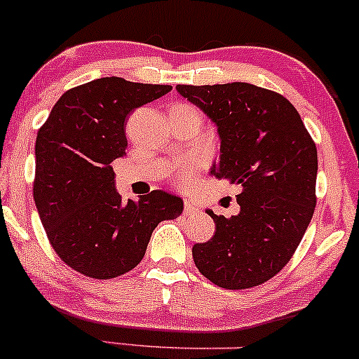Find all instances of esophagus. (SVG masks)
Returning a JSON list of instances; mask_svg holds the SVG:
<instances>
[{
    "label": "esophagus",
    "instance_id": "esophagus-1",
    "mask_svg": "<svg viewBox=\"0 0 359 359\" xmlns=\"http://www.w3.org/2000/svg\"><path fill=\"white\" fill-rule=\"evenodd\" d=\"M199 209H197L196 204H192L191 201H185L184 203V214L185 216H191V214H196Z\"/></svg>",
    "mask_w": 359,
    "mask_h": 359
}]
</instances>
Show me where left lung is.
Here are the masks:
<instances>
[{
	"instance_id": "obj_1",
	"label": "left lung",
	"mask_w": 359,
	"mask_h": 359,
	"mask_svg": "<svg viewBox=\"0 0 359 359\" xmlns=\"http://www.w3.org/2000/svg\"><path fill=\"white\" fill-rule=\"evenodd\" d=\"M217 126L221 155L211 175L240 185V212L208 209L216 233L192 248L214 285L240 290L278 273L302 241L316 208L317 148L292 102L248 82L177 86Z\"/></svg>"
}]
</instances>
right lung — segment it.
<instances>
[{"instance_id": "1", "label": "right lung", "mask_w": 359, "mask_h": 359, "mask_svg": "<svg viewBox=\"0 0 359 359\" xmlns=\"http://www.w3.org/2000/svg\"><path fill=\"white\" fill-rule=\"evenodd\" d=\"M172 86L101 77L65 90L35 142L34 199L52 248L86 277L133 270L158 222L182 214L180 197L151 191L123 203L111 163L126 155L128 114Z\"/></svg>"}]
</instances>
